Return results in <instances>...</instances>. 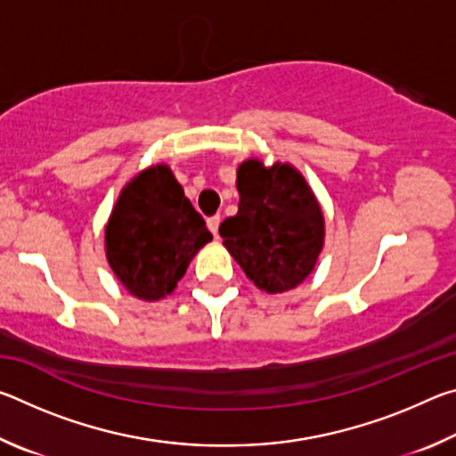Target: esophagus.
<instances>
[{"label": "esophagus", "mask_w": 456, "mask_h": 456, "mask_svg": "<svg viewBox=\"0 0 456 456\" xmlns=\"http://www.w3.org/2000/svg\"><path fill=\"white\" fill-rule=\"evenodd\" d=\"M219 223H221V217H219V215H213V217L207 219V227H209V231H211L213 235H217V231H219Z\"/></svg>", "instance_id": "34e87169"}]
</instances>
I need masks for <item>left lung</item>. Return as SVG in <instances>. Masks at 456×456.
Wrapping results in <instances>:
<instances>
[{
	"label": "left lung",
	"mask_w": 456,
	"mask_h": 456,
	"mask_svg": "<svg viewBox=\"0 0 456 456\" xmlns=\"http://www.w3.org/2000/svg\"><path fill=\"white\" fill-rule=\"evenodd\" d=\"M239 211L221 223L223 245L245 275L267 293L297 288L323 247V213L310 184L291 165L237 168Z\"/></svg>",
	"instance_id": "1"
}]
</instances>
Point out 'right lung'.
I'll use <instances>...</instances> for the list:
<instances>
[{
  "instance_id": "right-lung-1",
  "label": "right lung",
  "mask_w": 456,
  "mask_h": 456,
  "mask_svg": "<svg viewBox=\"0 0 456 456\" xmlns=\"http://www.w3.org/2000/svg\"><path fill=\"white\" fill-rule=\"evenodd\" d=\"M211 239L171 168L157 165L122 189L106 225V257L134 297L157 302Z\"/></svg>"
}]
</instances>
